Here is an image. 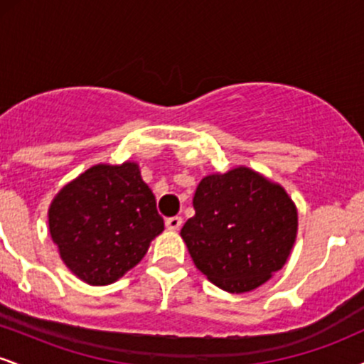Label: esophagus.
<instances>
[{"label":"esophagus","instance_id":"esophagus-1","mask_svg":"<svg viewBox=\"0 0 364 364\" xmlns=\"http://www.w3.org/2000/svg\"><path fill=\"white\" fill-rule=\"evenodd\" d=\"M181 225H183V219L179 215H174V217H169V219H166V228H168L169 231H178Z\"/></svg>","mask_w":364,"mask_h":364}]
</instances>
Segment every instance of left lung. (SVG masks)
<instances>
[{
    "label": "left lung",
    "instance_id": "1",
    "mask_svg": "<svg viewBox=\"0 0 364 364\" xmlns=\"http://www.w3.org/2000/svg\"><path fill=\"white\" fill-rule=\"evenodd\" d=\"M193 207L181 237L196 269L217 287L253 291L286 265L298 210L281 185L240 166L203 178Z\"/></svg>",
    "mask_w": 364,
    "mask_h": 364
}]
</instances>
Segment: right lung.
Listing matches in <instances>:
<instances>
[{
	"mask_svg": "<svg viewBox=\"0 0 364 364\" xmlns=\"http://www.w3.org/2000/svg\"><path fill=\"white\" fill-rule=\"evenodd\" d=\"M49 232L61 260L92 286L123 277L164 231L136 162L92 166L53 198Z\"/></svg>",
	"mask_w": 364,
	"mask_h": 364,
	"instance_id": "add662e5",
	"label": "right lung"
}]
</instances>
